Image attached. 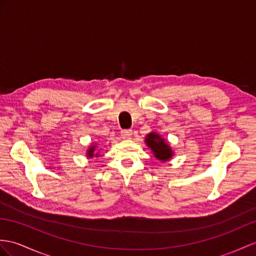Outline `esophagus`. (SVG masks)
<instances>
[{
	"instance_id": "1",
	"label": "esophagus",
	"mask_w": 256,
	"mask_h": 256,
	"mask_svg": "<svg viewBox=\"0 0 256 256\" xmlns=\"http://www.w3.org/2000/svg\"><path fill=\"white\" fill-rule=\"evenodd\" d=\"M132 130H130V129L122 130V136L124 139H130L132 138Z\"/></svg>"
}]
</instances>
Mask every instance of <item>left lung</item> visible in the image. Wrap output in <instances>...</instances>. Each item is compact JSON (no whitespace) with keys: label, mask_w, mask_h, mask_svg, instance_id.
I'll return each mask as SVG.
<instances>
[{"label":"left lung","mask_w":256,"mask_h":256,"mask_svg":"<svg viewBox=\"0 0 256 256\" xmlns=\"http://www.w3.org/2000/svg\"><path fill=\"white\" fill-rule=\"evenodd\" d=\"M146 143L151 148L154 158H156L158 160L162 162H167L172 158L174 152L172 151L170 146H168V143L158 134L150 132L146 138Z\"/></svg>","instance_id":"8db88e82"}]
</instances>
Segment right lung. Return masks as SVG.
I'll use <instances>...</instances> for the list:
<instances>
[{"instance_id": "add662e5", "label": "right lung", "mask_w": 256, "mask_h": 256, "mask_svg": "<svg viewBox=\"0 0 256 256\" xmlns=\"http://www.w3.org/2000/svg\"><path fill=\"white\" fill-rule=\"evenodd\" d=\"M96 146H91L89 148H88V151H86V156H88L89 158H92L93 156H94V155H96V156L98 158V154L96 153V154H94V152H96Z\"/></svg>"}]
</instances>
